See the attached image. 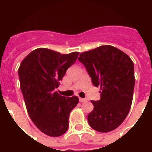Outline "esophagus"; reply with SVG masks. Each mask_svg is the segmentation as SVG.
<instances>
[{"label":"esophagus","mask_w":152,"mask_h":152,"mask_svg":"<svg viewBox=\"0 0 152 152\" xmlns=\"http://www.w3.org/2000/svg\"><path fill=\"white\" fill-rule=\"evenodd\" d=\"M87 101L86 99H85V98H79V102H85Z\"/></svg>","instance_id":"1"}]
</instances>
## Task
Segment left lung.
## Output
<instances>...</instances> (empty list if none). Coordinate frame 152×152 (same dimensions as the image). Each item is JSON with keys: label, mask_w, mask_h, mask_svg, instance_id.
<instances>
[{"label": "left lung", "mask_w": 152, "mask_h": 152, "mask_svg": "<svg viewBox=\"0 0 152 152\" xmlns=\"http://www.w3.org/2000/svg\"><path fill=\"white\" fill-rule=\"evenodd\" d=\"M78 59L93 85L101 87V99L91 101L94 109L88 115L89 124L98 132L113 131L124 121L131 107L134 63L124 52L107 45L83 52Z\"/></svg>", "instance_id": "left-lung-1"}]
</instances>
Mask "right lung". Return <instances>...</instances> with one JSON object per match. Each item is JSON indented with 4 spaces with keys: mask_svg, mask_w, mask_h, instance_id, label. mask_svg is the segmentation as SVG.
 <instances>
[{
    "mask_svg": "<svg viewBox=\"0 0 152 152\" xmlns=\"http://www.w3.org/2000/svg\"><path fill=\"white\" fill-rule=\"evenodd\" d=\"M78 56L79 52L61 54L38 48L27 56L18 68L28 113L39 129L49 136H61L67 131L69 114L79 103L77 96H62L55 91Z\"/></svg>",
    "mask_w": 152,
    "mask_h": 152,
    "instance_id": "add662e5",
    "label": "right lung"
}]
</instances>
